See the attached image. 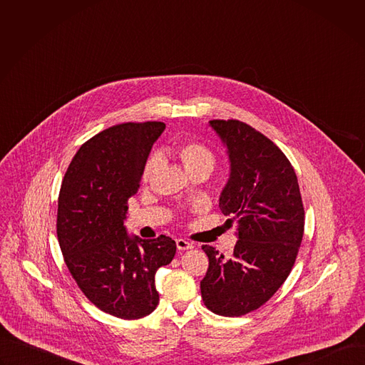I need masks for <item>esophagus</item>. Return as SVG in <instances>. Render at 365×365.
Returning a JSON list of instances; mask_svg holds the SVG:
<instances>
[{
    "instance_id": "34e87169",
    "label": "esophagus",
    "mask_w": 365,
    "mask_h": 365,
    "mask_svg": "<svg viewBox=\"0 0 365 365\" xmlns=\"http://www.w3.org/2000/svg\"><path fill=\"white\" fill-rule=\"evenodd\" d=\"M176 245H178V250H180V251H185V250H190V248H193V244H192V242H189V241H186V240H183V238L176 240Z\"/></svg>"
}]
</instances>
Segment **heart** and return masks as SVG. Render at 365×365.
Listing matches in <instances>:
<instances>
[{
    "label": "heart",
    "mask_w": 365,
    "mask_h": 365,
    "mask_svg": "<svg viewBox=\"0 0 365 365\" xmlns=\"http://www.w3.org/2000/svg\"><path fill=\"white\" fill-rule=\"evenodd\" d=\"M173 153L180 159L183 163L186 172L189 175L199 172V170H206L211 172L215 166V154L214 151L197 141H183L179 143L173 147ZM160 165V158L159 154H153L151 158L147 160L144 172H143V179L148 180L154 170L159 168Z\"/></svg>",
    "instance_id": "obj_1"
}]
</instances>
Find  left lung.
<instances>
[{
    "mask_svg": "<svg viewBox=\"0 0 365 365\" xmlns=\"http://www.w3.org/2000/svg\"><path fill=\"white\" fill-rule=\"evenodd\" d=\"M207 125L227 148L230 178L220 210L235 215L238 241L230 258L202 247L210 267L200 293L211 312L232 318L264 304L284 283L302 242L304 211L296 173L272 140L237 120Z\"/></svg>",
    "mask_w": 365,
    "mask_h": 365,
    "instance_id": "1",
    "label": "left lung"
}]
</instances>
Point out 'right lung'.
Returning a JSON list of instances; mask_svg holds the SVG:
<instances>
[{"mask_svg":"<svg viewBox=\"0 0 365 365\" xmlns=\"http://www.w3.org/2000/svg\"><path fill=\"white\" fill-rule=\"evenodd\" d=\"M163 123H125L103 130L75 154L58 202V240L83 294L121 319H140L158 307L155 272L170 264L176 242L143 240L124 225L128 197L140 187Z\"/></svg>","mask_w":365,"mask_h":365,"instance_id":"1","label":"right lung"}]
</instances>
